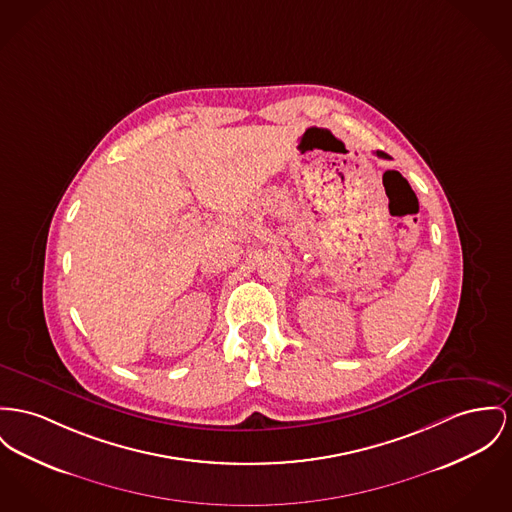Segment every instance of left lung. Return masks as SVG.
Listing matches in <instances>:
<instances>
[{"mask_svg":"<svg viewBox=\"0 0 512 512\" xmlns=\"http://www.w3.org/2000/svg\"><path fill=\"white\" fill-rule=\"evenodd\" d=\"M376 155H378V157H388V155H386V153H382V151H376Z\"/></svg>","mask_w":512,"mask_h":512,"instance_id":"1","label":"left lung"}]
</instances>
